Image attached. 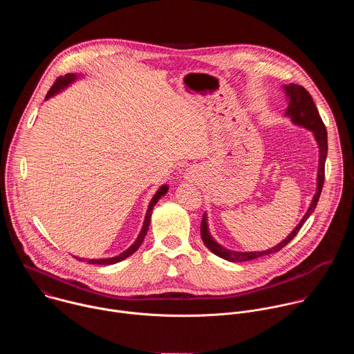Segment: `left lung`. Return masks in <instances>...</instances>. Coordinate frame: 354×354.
<instances>
[{
    "label": "left lung",
    "mask_w": 354,
    "mask_h": 354,
    "mask_svg": "<svg viewBox=\"0 0 354 354\" xmlns=\"http://www.w3.org/2000/svg\"><path fill=\"white\" fill-rule=\"evenodd\" d=\"M284 91L286 95L288 96V108L286 111V116H290L291 120L298 124L306 127L308 130H311L317 138V142L319 145V168H318V179H317V193L314 194V198L311 201V206L307 210L306 216L302 217V220L299 221V224L292 230V232L279 245H276L272 249L268 250H262V252H235V250H230L223 248L221 245H218L213 236L209 232V227H207V218L206 214L201 218V225H200V234H201V239H203L205 245L213 252L214 255L228 261V262H234V263H241V262H246V261H252L257 259L265 255H270L274 254V252H279L281 248H284L301 230V227L304 225V223L308 220V217L313 214V212L317 207V203L319 200L322 187H324V180H325V161H326V156H328V134H326V127L319 116V112L314 104L313 96L310 95V92L301 85L297 84H288L284 85Z\"/></svg>",
    "instance_id": "8db88e82"
}]
</instances>
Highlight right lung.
Masks as SVG:
<instances>
[{"mask_svg": "<svg viewBox=\"0 0 354 354\" xmlns=\"http://www.w3.org/2000/svg\"><path fill=\"white\" fill-rule=\"evenodd\" d=\"M75 80H77V75H75V74H66L64 77H59V78L56 80V82L53 84V86L48 89V92H47V95H46V99H48L50 96H53L55 93H57L59 91H62L63 88H66L67 85H70V84H71L73 81H75ZM167 192H168V186L164 185V186H161V187L158 189V192L154 194L153 200H151V203H149V206H148V210H147V214H145V220H144L142 228H141V231H140V234H138L136 242H134L127 250H124L123 254H120L119 257H115V258H108V259H88L86 262L91 263V265H113V263H118V262H120V261L129 258L130 255H133L134 252L140 248V245L142 243V241H144V238H145V234H147V231H148L149 221H151V210L154 209V206L158 203V200H160ZM75 259H80V258H75ZM80 261H84V259H80Z\"/></svg>", "mask_w": 354, "mask_h": 354, "instance_id": "right-lung-1", "label": "right lung"}]
</instances>
